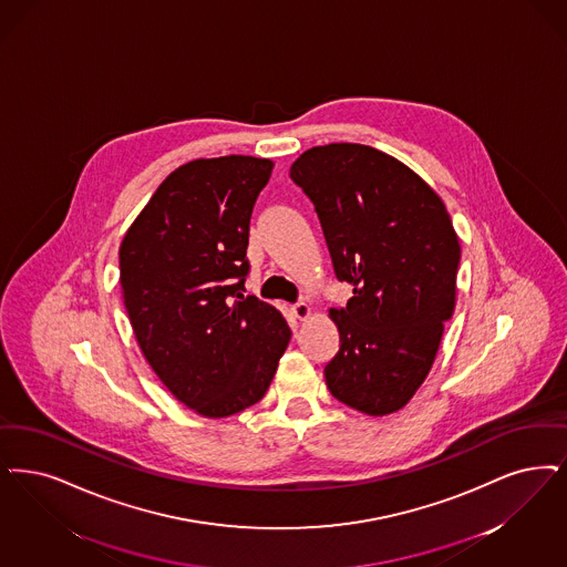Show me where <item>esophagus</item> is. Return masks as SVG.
<instances>
[{"mask_svg":"<svg viewBox=\"0 0 567 567\" xmlns=\"http://www.w3.org/2000/svg\"><path fill=\"white\" fill-rule=\"evenodd\" d=\"M291 310H293L295 318H299V320L310 317V312H312L306 301H297V303H293Z\"/></svg>","mask_w":567,"mask_h":567,"instance_id":"esophagus-1","label":"esophagus"}]
</instances>
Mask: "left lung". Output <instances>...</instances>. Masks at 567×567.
I'll use <instances>...</instances> for the list:
<instances>
[{
    "mask_svg": "<svg viewBox=\"0 0 567 567\" xmlns=\"http://www.w3.org/2000/svg\"><path fill=\"white\" fill-rule=\"evenodd\" d=\"M291 179L317 208L346 308L331 394L367 415L405 408L431 371L455 308L460 243L443 200L403 162L359 143L303 152Z\"/></svg>",
    "mask_w": 567,
    "mask_h": 567,
    "instance_id": "left-lung-1",
    "label": "left lung"
}]
</instances>
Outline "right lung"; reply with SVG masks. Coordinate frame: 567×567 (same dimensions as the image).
<instances>
[{
	"instance_id": "obj_1",
	"label": "right lung",
	"mask_w": 567,
	"mask_h": 567,
	"mask_svg": "<svg viewBox=\"0 0 567 567\" xmlns=\"http://www.w3.org/2000/svg\"><path fill=\"white\" fill-rule=\"evenodd\" d=\"M274 162L194 159L159 183L120 245V285L138 348L183 405L227 417L268 392L291 329L245 295L252 204Z\"/></svg>"
}]
</instances>
